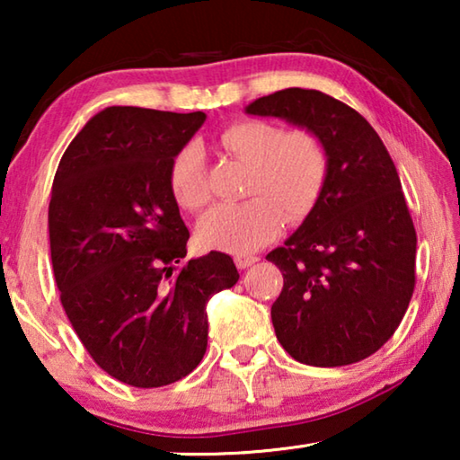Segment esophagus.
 I'll use <instances>...</instances> for the list:
<instances>
[{
  "label": "esophagus",
  "instance_id": "obj_1",
  "mask_svg": "<svg viewBox=\"0 0 460 460\" xmlns=\"http://www.w3.org/2000/svg\"><path fill=\"white\" fill-rule=\"evenodd\" d=\"M260 258H255V255H235V266L239 268V270H245V268H249V266H253L255 261H258Z\"/></svg>",
  "mask_w": 460,
  "mask_h": 460
}]
</instances>
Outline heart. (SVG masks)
Masks as SVG:
<instances>
[{"instance_id":"heart-1","label":"heart","mask_w":460,"mask_h":460,"mask_svg":"<svg viewBox=\"0 0 460 460\" xmlns=\"http://www.w3.org/2000/svg\"><path fill=\"white\" fill-rule=\"evenodd\" d=\"M219 144L233 158L249 164L247 199L235 205H217L199 223L205 247L231 253H252L288 221L306 217L316 205L329 174V152L314 131H284L263 119H239L221 131ZM178 205L199 211L211 199L205 160L197 146H184L170 162L168 172Z\"/></svg>"}]
</instances>
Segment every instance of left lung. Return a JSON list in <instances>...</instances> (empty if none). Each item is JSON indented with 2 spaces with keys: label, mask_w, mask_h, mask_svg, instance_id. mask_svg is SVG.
<instances>
[{
  "label": "left lung",
  "mask_w": 460,
  "mask_h": 460,
  "mask_svg": "<svg viewBox=\"0 0 460 460\" xmlns=\"http://www.w3.org/2000/svg\"><path fill=\"white\" fill-rule=\"evenodd\" d=\"M245 111L314 131L329 152L313 211L266 255L284 276L271 305L279 345L314 367L361 361L392 339L416 284V229L392 155L363 115L321 91H276Z\"/></svg>",
  "instance_id": "1"
}]
</instances>
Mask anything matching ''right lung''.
Segmentation results:
<instances>
[{
    "label": "right lung",
    "instance_id": "add662e5",
    "mask_svg": "<svg viewBox=\"0 0 460 460\" xmlns=\"http://www.w3.org/2000/svg\"><path fill=\"white\" fill-rule=\"evenodd\" d=\"M207 115L107 107L62 154L49 207L62 308L101 369L162 387L207 351V302L237 284L227 253L182 263L189 229L170 162Z\"/></svg>",
    "mask_w": 460,
    "mask_h": 460
}]
</instances>
